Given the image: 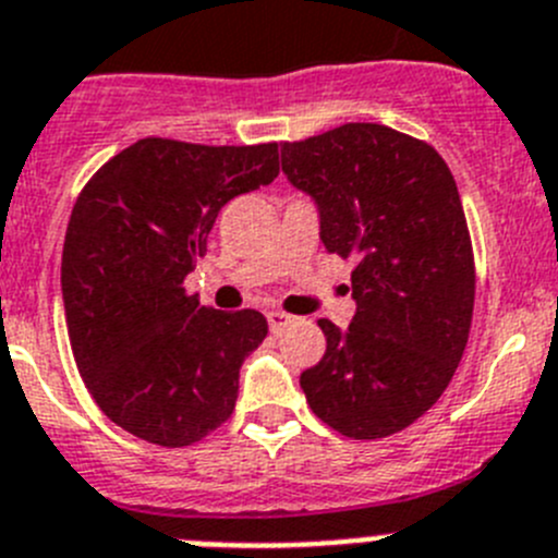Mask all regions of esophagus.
Returning <instances> with one entry per match:
<instances>
[{"instance_id": "obj_1", "label": "esophagus", "mask_w": 558, "mask_h": 558, "mask_svg": "<svg viewBox=\"0 0 558 558\" xmlns=\"http://www.w3.org/2000/svg\"><path fill=\"white\" fill-rule=\"evenodd\" d=\"M267 322H269V330H272V332H280V330H283L286 325H289V322H294V316L283 314V311H269V314H267Z\"/></svg>"}]
</instances>
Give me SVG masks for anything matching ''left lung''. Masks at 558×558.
<instances>
[{
    "instance_id": "obj_1",
    "label": "left lung",
    "mask_w": 558,
    "mask_h": 558,
    "mask_svg": "<svg viewBox=\"0 0 558 558\" xmlns=\"http://www.w3.org/2000/svg\"><path fill=\"white\" fill-rule=\"evenodd\" d=\"M283 173L319 206L327 253L355 258L350 327L319 319L327 350L300 374L336 432L377 440L440 399L465 352L476 294L454 175L429 143L379 123H343L280 145Z\"/></svg>"
}]
</instances>
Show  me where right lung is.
<instances>
[{"instance_id":"obj_1","label":"right lung","mask_w":558,"mask_h":558,"mask_svg":"<svg viewBox=\"0 0 558 558\" xmlns=\"http://www.w3.org/2000/svg\"><path fill=\"white\" fill-rule=\"evenodd\" d=\"M278 173V143L145 137L76 197L62 244L68 338L101 413L140 440L181 449L231 418L267 319L206 308L184 280L220 208Z\"/></svg>"}]
</instances>
